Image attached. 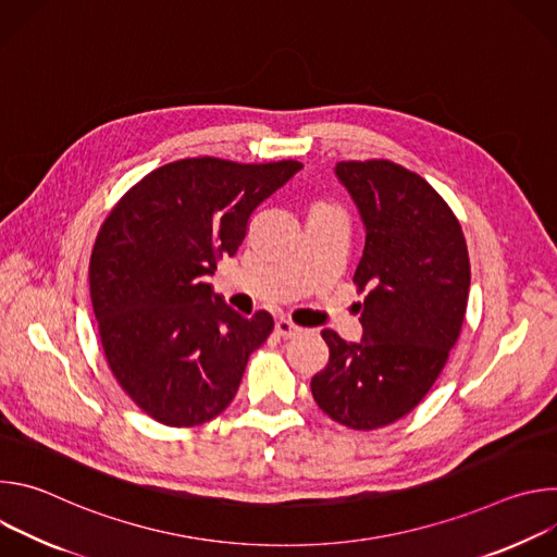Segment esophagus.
Returning a JSON list of instances; mask_svg holds the SVG:
<instances>
[{
  "label": "esophagus",
  "instance_id": "esophagus-1",
  "mask_svg": "<svg viewBox=\"0 0 557 557\" xmlns=\"http://www.w3.org/2000/svg\"><path fill=\"white\" fill-rule=\"evenodd\" d=\"M299 331H301V329L295 326V324L288 322V320H277V322H275V333H277L280 337H284V339L295 337Z\"/></svg>",
  "mask_w": 557,
  "mask_h": 557
}]
</instances>
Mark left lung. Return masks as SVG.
<instances>
[{
	"instance_id": "8db88e82",
	"label": "left lung",
	"mask_w": 557,
	"mask_h": 557,
	"mask_svg": "<svg viewBox=\"0 0 557 557\" xmlns=\"http://www.w3.org/2000/svg\"><path fill=\"white\" fill-rule=\"evenodd\" d=\"M337 181L366 228L355 271L359 342L324 331L331 357L310 379L317 406L352 430H376L412 412L454 348L469 295L462 228L414 172L389 161H342Z\"/></svg>"
}]
</instances>
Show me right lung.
I'll return each instance as SVG.
<instances>
[{"label":"right lung","instance_id":"add662e5","mask_svg":"<svg viewBox=\"0 0 557 557\" xmlns=\"http://www.w3.org/2000/svg\"><path fill=\"white\" fill-rule=\"evenodd\" d=\"M301 168L185 158L147 174L103 222L90 260L103 352L125 394L158 423L191 428L218 417L271 335L267 310L243 317L205 277L235 256L256 209Z\"/></svg>","mask_w":557,"mask_h":557}]
</instances>
